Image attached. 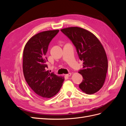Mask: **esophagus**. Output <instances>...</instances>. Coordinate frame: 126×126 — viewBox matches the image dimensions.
<instances>
[{
    "mask_svg": "<svg viewBox=\"0 0 126 126\" xmlns=\"http://www.w3.org/2000/svg\"><path fill=\"white\" fill-rule=\"evenodd\" d=\"M71 75V73H68V74H66L65 76H66V77H70V76Z\"/></svg>",
    "mask_w": 126,
    "mask_h": 126,
    "instance_id": "esophagus-1",
    "label": "esophagus"
}]
</instances>
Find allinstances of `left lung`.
Here are the masks:
<instances>
[{
    "label": "left lung",
    "instance_id": "left-lung-1",
    "mask_svg": "<svg viewBox=\"0 0 126 126\" xmlns=\"http://www.w3.org/2000/svg\"><path fill=\"white\" fill-rule=\"evenodd\" d=\"M74 44L79 58L83 61L82 69L78 72L83 77L79 87L87 94L99 90L105 82L108 60L100 41L93 33L77 27L61 30Z\"/></svg>",
    "mask_w": 126,
    "mask_h": 126
}]
</instances>
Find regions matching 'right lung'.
I'll use <instances>...</instances> for the list:
<instances>
[{
    "mask_svg": "<svg viewBox=\"0 0 126 126\" xmlns=\"http://www.w3.org/2000/svg\"><path fill=\"white\" fill-rule=\"evenodd\" d=\"M59 32L48 30L36 34L26 44L23 53V72L28 85L38 96L49 98L59 92L64 78L47 70L46 57L49 45Z\"/></svg>",
    "mask_w": 126,
    "mask_h": 126,
    "instance_id": "add662e5",
    "label": "right lung"
}]
</instances>
